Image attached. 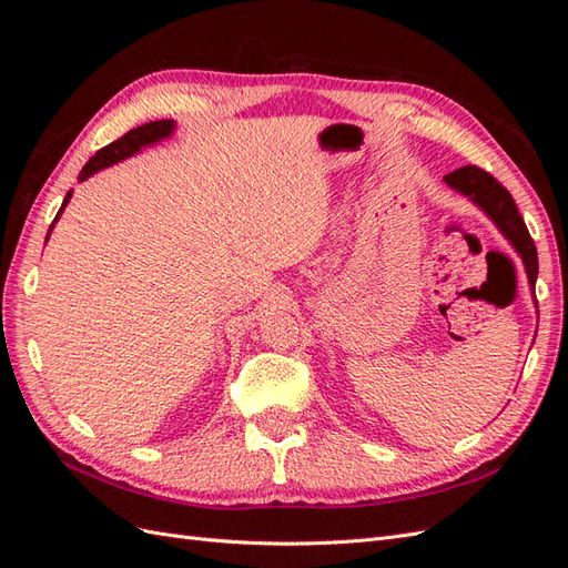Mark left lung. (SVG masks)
Listing matches in <instances>:
<instances>
[{
  "mask_svg": "<svg viewBox=\"0 0 568 568\" xmlns=\"http://www.w3.org/2000/svg\"><path fill=\"white\" fill-rule=\"evenodd\" d=\"M443 182L450 189H455L457 194L467 196L476 205V209H480L493 220V225L500 230V234L507 239L511 248L517 251V255L521 257L530 288L536 286L538 251L526 230L524 217L519 215L517 203H514L507 189L497 182L490 173H486V170H480L476 165L457 168L450 175H445ZM536 307H538V303H536Z\"/></svg>",
  "mask_w": 568,
  "mask_h": 568,
  "instance_id": "8db88e82",
  "label": "left lung"
}]
</instances>
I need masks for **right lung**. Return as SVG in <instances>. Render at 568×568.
Returning <instances> with one entry per match:
<instances>
[{"instance_id": "1", "label": "right lung", "mask_w": 568, "mask_h": 568, "mask_svg": "<svg viewBox=\"0 0 568 568\" xmlns=\"http://www.w3.org/2000/svg\"><path fill=\"white\" fill-rule=\"evenodd\" d=\"M175 128H178L175 120H153V123H146V125H140V128L130 130L128 134L120 136V140L111 142L109 146H104L101 151H97L94 156L88 161V165H84V168L80 170V178H78V180L84 182L88 178H92L94 173H99V170L111 168V165H115V163H123V161L132 159L134 153H140L142 149L153 146V144H159V142L168 140V136H173ZM71 196H73V192L65 194V199H63V203H61V209H59L54 222H51V227H49V232H47V239L51 236V230H54V225L59 222L61 213L65 211V205L71 203Z\"/></svg>"}]
</instances>
